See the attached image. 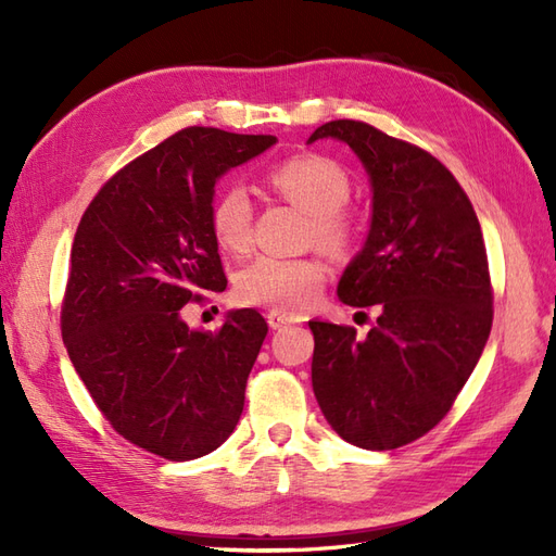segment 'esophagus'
Here are the masks:
<instances>
[{
  "instance_id": "esophagus-1",
  "label": "esophagus",
  "mask_w": 556,
  "mask_h": 556,
  "mask_svg": "<svg viewBox=\"0 0 556 556\" xmlns=\"http://www.w3.org/2000/svg\"><path fill=\"white\" fill-rule=\"evenodd\" d=\"M291 323H296V320H293V317L287 315V313H281V311H269L267 313V325L271 329H281V327H287Z\"/></svg>"
}]
</instances>
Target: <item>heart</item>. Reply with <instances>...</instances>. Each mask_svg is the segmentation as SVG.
Wrapping results in <instances>:
<instances>
[{
  "instance_id": "b5f03b06",
  "label": "heart",
  "mask_w": 556,
  "mask_h": 556,
  "mask_svg": "<svg viewBox=\"0 0 556 556\" xmlns=\"http://www.w3.org/2000/svg\"><path fill=\"white\" fill-rule=\"evenodd\" d=\"M269 186L311 215L308 241L329 255H346L358 241L361 222L346 207L351 176L332 157L296 155L267 174ZM212 239L231 255L253 245V203L239 184L224 186L210 205ZM327 267L317 257L263 255L236 271L233 293L248 305L301 313L320 296Z\"/></svg>"
}]
</instances>
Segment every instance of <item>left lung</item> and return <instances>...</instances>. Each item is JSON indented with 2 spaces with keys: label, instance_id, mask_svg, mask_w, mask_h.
<instances>
[{
  "label": "left lung",
  "instance_id": "obj_1",
  "mask_svg": "<svg viewBox=\"0 0 556 556\" xmlns=\"http://www.w3.org/2000/svg\"><path fill=\"white\" fill-rule=\"evenodd\" d=\"M320 138L344 140L370 176L368 241L337 293L380 317L365 339L308 323L313 392L341 440L384 452L430 432L480 361L492 329L485 241L464 188L428 150L353 119L323 124L308 143Z\"/></svg>",
  "mask_w": 556,
  "mask_h": 556
}]
</instances>
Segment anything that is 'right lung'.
Instances as JSON below:
<instances>
[{
	"mask_svg": "<svg viewBox=\"0 0 556 556\" xmlns=\"http://www.w3.org/2000/svg\"><path fill=\"white\" fill-rule=\"evenodd\" d=\"M275 143L181 128L116 172L83 212L62 337L102 416L150 454L205 456L241 418L265 317L231 311L217 332H203L184 323L181 308L227 289L210 231L217 179Z\"/></svg>",
	"mask_w": 556,
	"mask_h": 556,
	"instance_id": "right-lung-1",
	"label": "right lung"
}]
</instances>
